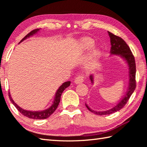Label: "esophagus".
Returning <instances> with one entry per match:
<instances>
[{"mask_svg":"<svg viewBox=\"0 0 147 147\" xmlns=\"http://www.w3.org/2000/svg\"><path fill=\"white\" fill-rule=\"evenodd\" d=\"M84 81V76L83 75H80L78 76H77L75 80H74V83L76 84H79L82 83Z\"/></svg>","mask_w":147,"mask_h":147,"instance_id":"esophagus-1","label":"esophagus"}]
</instances>
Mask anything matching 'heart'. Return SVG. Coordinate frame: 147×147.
Masks as SVG:
<instances>
[{
    "mask_svg": "<svg viewBox=\"0 0 147 147\" xmlns=\"http://www.w3.org/2000/svg\"><path fill=\"white\" fill-rule=\"evenodd\" d=\"M81 47L84 50V51H86V50H89L91 49L94 44V42L93 40L88 38V37H85V38H83L81 40ZM98 55V51L96 49H94L91 52V54H90V57L93 59V60H95L96 58H97Z\"/></svg>",
    "mask_w": 147,
    "mask_h": 147,
    "instance_id": "1",
    "label": "heart"
}]
</instances>
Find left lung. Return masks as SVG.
Returning <instances> with one entry per match:
<instances>
[{"mask_svg":"<svg viewBox=\"0 0 147 147\" xmlns=\"http://www.w3.org/2000/svg\"><path fill=\"white\" fill-rule=\"evenodd\" d=\"M109 37L111 40V55H117L120 56L121 58H123L128 65L129 69V85L126 93L123 96L121 100L119 102L118 104L115 105L114 107H112L109 110L105 111H93L90 109L88 105L85 103V105L86 108L90 111H91L93 113L96 115H107L111 114L114 112L119 111L123 108L124 105L126 104L127 102L128 101L130 96H131L133 93L134 92L136 88V64L135 57L132 54L131 51L129 47V46L127 45V43L124 42L123 39H122L121 37L117 36L114 35L113 33L108 32ZM93 74H91L90 76V79L91 80L92 83H93Z\"/></svg>","mask_w":147,"mask_h":147,"instance_id":"1","label":"left lung"}]
</instances>
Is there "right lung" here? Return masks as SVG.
Wrapping results in <instances>:
<instances>
[{
    "mask_svg": "<svg viewBox=\"0 0 147 147\" xmlns=\"http://www.w3.org/2000/svg\"><path fill=\"white\" fill-rule=\"evenodd\" d=\"M39 30L40 29H36L32 31V32L24 36V38L21 40V42L20 43L24 41V40L29 38V37L32 36V35H34V34H36L37 32H39ZM70 84H71V82H64V83H62V85L59 86V88H58L57 92L55 93V97L54 99V101L52 102V105L49 108L43 111H31L24 110V109L20 107V106L17 105L14 102V100H12L11 97L10 92H9V97L11 102L12 103V104L15 106L16 108L18 110V111H20V113L23 114V115H24V116L30 119H47L51 116V115L54 113V111L56 110V109L57 108L59 102H60V100H61V96L62 92H63V91L65 88H67V87L70 85Z\"/></svg>",
    "mask_w": 147,
    "mask_h": 147,
    "instance_id": "1",
    "label": "right lung"
}]
</instances>
